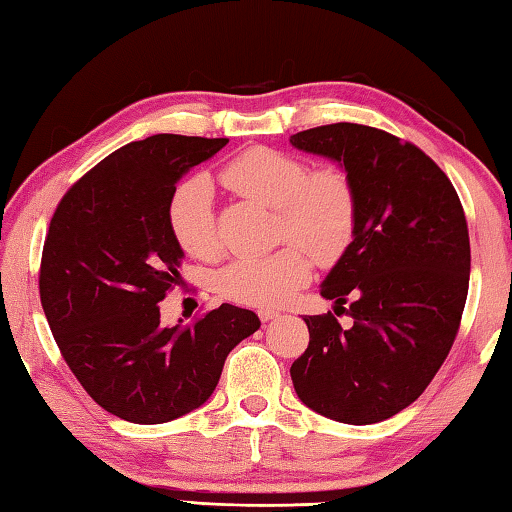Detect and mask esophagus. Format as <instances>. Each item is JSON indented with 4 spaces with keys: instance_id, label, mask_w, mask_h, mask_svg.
<instances>
[{
    "instance_id": "1",
    "label": "esophagus",
    "mask_w": 512,
    "mask_h": 512,
    "mask_svg": "<svg viewBox=\"0 0 512 512\" xmlns=\"http://www.w3.org/2000/svg\"><path fill=\"white\" fill-rule=\"evenodd\" d=\"M258 316H260V321H263V323H269L272 318H278L281 314L274 312V310H258Z\"/></svg>"
}]
</instances>
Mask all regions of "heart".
Listing matches in <instances>:
<instances>
[{"mask_svg": "<svg viewBox=\"0 0 512 512\" xmlns=\"http://www.w3.org/2000/svg\"><path fill=\"white\" fill-rule=\"evenodd\" d=\"M218 178L234 194L278 211L276 236L292 240L267 256L238 258L218 274V292L252 307L287 303L312 274L316 263H334L350 247L356 229V191L339 167L310 169L292 153L254 147L229 160ZM167 225L176 245L196 258L218 252L214 189L191 178L173 191Z\"/></svg>", "mask_w": 512, "mask_h": 512, "instance_id": "1", "label": "heart"}]
</instances>
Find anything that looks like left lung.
Instances as JSON below:
<instances>
[{"mask_svg": "<svg viewBox=\"0 0 512 512\" xmlns=\"http://www.w3.org/2000/svg\"><path fill=\"white\" fill-rule=\"evenodd\" d=\"M336 160L356 191L350 247L321 285L354 325L307 316L310 345L289 368L307 408L368 426L408 408L446 361L470 278L466 214L452 182L412 142L336 122L289 138ZM345 310V307H343Z\"/></svg>", "mask_w": 512, "mask_h": 512, "instance_id": "left-lung-1", "label": "left lung"}]
</instances>
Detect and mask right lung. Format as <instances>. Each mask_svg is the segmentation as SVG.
Here are the masks:
<instances>
[{
    "label": "right lung",
    "instance_id": "1",
    "mask_svg": "<svg viewBox=\"0 0 512 512\" xmlns=\"http://www.w3.org/2000/svg\"><path fill=\"white\" fill-rule=\"evenodd\" d=\"M227 138L158 133L113 151L66 191L51 218L40 298L75 379L106 412L165 423L200 408L227 354L254 334L252 310L223 303L194 325L165 327L160 301L180 285L182 249L167 205L178 180Z\"/></svg>",
    "mask_w": 512,
    "mask_h": 512
}]
</instances>
